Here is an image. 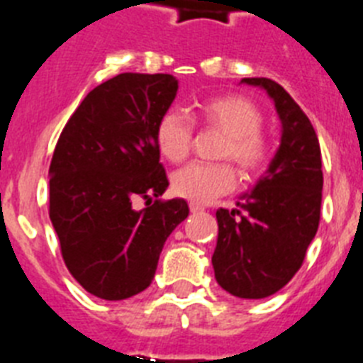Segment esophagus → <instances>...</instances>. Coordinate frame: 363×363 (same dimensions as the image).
I'll return each instance as SVG.
<instances>
[{
  "label": "esophagus",
  "instance_id": "1",
  "mask_svg": "<svg viewBox=\"0 0 363 363\" xmlns=\"http://www.w3.org/2000/svg\"><path fill=\"white\" fill-rule=\"evenodd\" d=\"M190 210H191V212H203V210H204V206H203V204H199V203H190Z\"/></svg>",
  "mask_w": 363,
  "mask_h": 363
}]
</instances>
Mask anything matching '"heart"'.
I'll return each mask as SVG.
<instances>
[{"label":"heart","mask_w":363,"mask_h":363,"mask_svg":"<svg viewBox=\"0 0 363 363\" xmlns=\"http://www.w3.org/2000/svg\"><path fill=\"white\" fill-rule=\"evenodd\" d=\"M199 115L206 124L226 135L223 155L230 157L245 172H256L269 159V144L259 133L263 116L250 100L225 94L199 104ZM190 118L181 111L169 109L157 122L155 143L159 151L172 162H181L191 140ZM235 175L230 164L191 162L173 175V191L191 203H208L234 188Z\"/></svg>","instance_id":"obj_1"}]
</instances>
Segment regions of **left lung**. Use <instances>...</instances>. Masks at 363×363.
Listing matches in <instances>:
<instances>
[{
	"label": "left lung",
	"mask_w": 363,
	"mask_h": 363,
	"mask_svg": "<svg viewBox=\"0 0 363 363\" xmlns=\"http://www.w3.org/2000/svg\"><path fill=\"white\" fill-rule=\"evenodd\" d=\"M261 87L281 122V140L269 169L238 208H219V235L212 256L216 279L242 299H263L291 281L320 225L321 151L316 131L301 107L277 82L242 78Z\"/></svg>",
	"instance_id": "obj_1"
}]
</instances>
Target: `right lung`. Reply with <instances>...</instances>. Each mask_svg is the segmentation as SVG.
Segmentation results:
<instances>
[{
    "instance_id": "1",
    "label": "right lung",
    "mask_w": 363,
    "mask_h": 363,
    "mask_svg": "<svg viewBox=\"0 0 363 363\" xmlns=\"http://www.w3.org/2000/svg\"><path fill=\"white\" fill-rule=\"evenodd\" d=\"M177 89L172 74L122 72L87 94L58 138L49 217L69 272L96 298L147 289L164 242L190 213L184 199H157L169 182L155 129ZM138 196L146 208H134Z\"/></svg>"
}]
</instances>
